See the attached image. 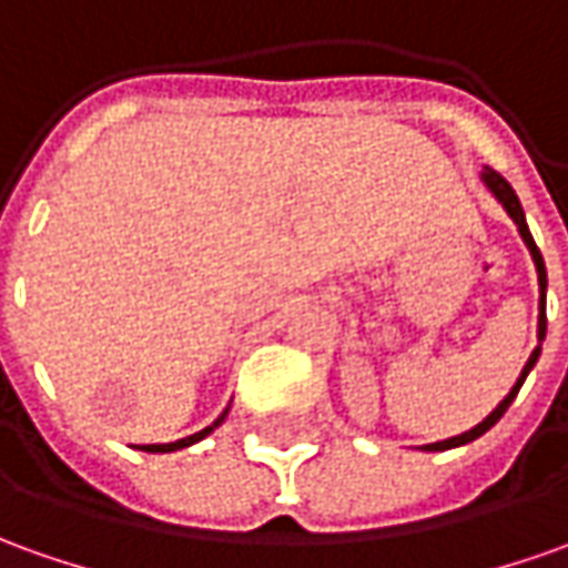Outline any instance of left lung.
<instances>
[{"label":"left lung","instance_id":"1","mask_svg":"<svg viewBox=\"0 0 568 568\" xmlns=\"http://www.w3.org/2000/svg\"><path fill=\"white\" fill-rule=\"evenodd\" d=\"M481 183L491 189V195H495L497 202L504 204V211L510 214L513 223H516V230H519V235H523V242H526L528 254H531V261H535V270H538V288H541V298H538V348L531 351V357L526 361V366H523V373H519V379H516V385L510 388V395L504 397L500 404H497L491 414L485 416L478 426H473L469 432H463V435H454V438H445V442H435V445H423V450H450V447H460V445H469V442H476L478 435H485V432L495 426L500 416L507 414V407L513 404V397L519 395V388H523V382H526V376L531 373V366L538 364V357H541V342L544 335H547V314H544V307H547V270H544V257L541 252H538V245H535V239H531V233H528V223H526V211H523V204H519V199H516V192H513V186L500 176L497 171H491V168H485L481 171Z\"/></svg>","mask_w":568,"mask_h":568}]
</instances>
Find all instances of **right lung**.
<instances>
[{"label": "right lung", "instance_id": "right-lung-1", "mask_svg": "<svg viewBox=\"0 0 568 568\" xmlns=\"http://www.w3.org/2000/svg\"><path fill=\"white\" fill-rule=\"evenodd\" d=\"M226 414H230V407H226V410H223V414H220L217 419H214V423H211V426H207V429L195 432V435H186V438H180V442H171V445H142V447H139V450H149V454H171V450H180V447L195 445V442H202V438H207V435H211V432L217 429L220 423H223V419H226Z\"/></svg>", "mask_w": 568, "mask_h": 568}]
</instances>
